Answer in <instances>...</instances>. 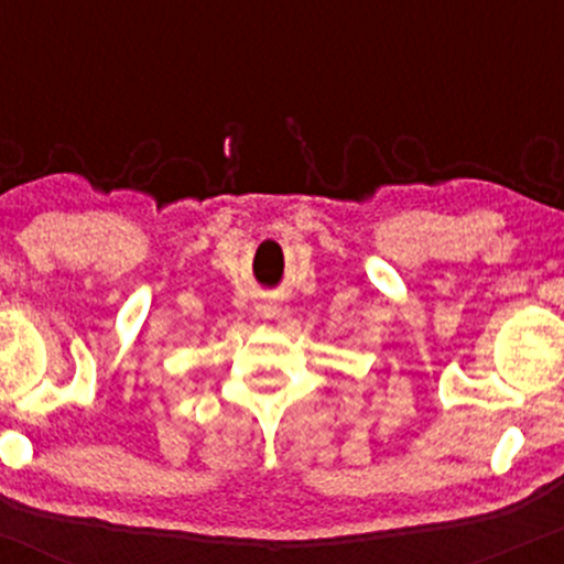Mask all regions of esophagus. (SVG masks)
Masks as SVG:
<instances>
[{
    "mask_svg": "<svg viewBox=\"0 0 564 564\" xmlns=\"http://www.w3.org/2000/svg\"><path fill=\"white\" fill-rule=\"evenodd\" d=\"M260 313H262V315H273V313H275V310H273V304H262V307H260Z\"/></svg>",
    "mask_w": 564,
    "mask_h": 564,
    "instance_id": "34e87169",
    "label": "esophagus"
}]
</instances>
